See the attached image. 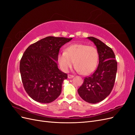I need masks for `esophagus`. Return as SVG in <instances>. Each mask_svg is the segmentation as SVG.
Segmentation results:
<instances>
[{
    "instance_id": "34e87169",
    "label": "esophagus",
    "mask_w": 135,
    "mask_h": 135,
    "mask_svg": "<svg viewBox=\"0 0 135 135\" xmlns=\"http://www.w3.org/2000/svg\"><path fill=\"white\" fill-rule=\"evenodd\" d=\"M68 78H69V79H71V78H74V75H70V74H68Z\"/></svg>"
}]
</instances>
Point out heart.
Listing matches in <instances>:
<instances>
[{
    "label": "heart",
    "instance_id": "heart-1",
    "mask_svg": "<svg viewBox=\"0 0 135 135\" xmlns=\"http://www.w3.org/2000/svg\"><path fill=\"white\" fill-rule=\"evenodd\" d=\"M99 55L97 49L83 44H73L57 57L60 68L67 72L74 65L76 70L83 75H89L95 71L99 62Z\"/></svg>",
    "mask_w": 135,
    "mask_h": 135
}]
</instances>
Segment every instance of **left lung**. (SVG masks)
I'll list each match as a JSON object with an SVG mask.
<instances>
[{
	"mask_svg": "<svg viewBox=\"0 0 135 135\" xmlns=\"http://www.w3.org/2000/svg\"><path fill=\"white\" fill-rule=\"evenodd\" d=\"M87 38L96 46L99 64L91 75L85 78L78 92L85 101L96 104L104 100L112 92L115 80L117 62L111 48L96 38L90 36Z\"/></svg>",
	"mask_w": 135,
	"mask_h": 135,
	"instance_id": "left-lung-1",
	"label": "left lung"
}]
</instances>
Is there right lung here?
Masks as SVG:
<instances>
[{"label": "right lung", "mask_w": 135, "mask_h": 135, "mask_svg": "<svg viewBox=\"0 0 135 135\" xmlns=\"http://www.w3.org/2000/svg\"><path fill=\"white\" fill-rule=\"evenodd\" d=\"M73 38L47 36L28 47L22 57L20 71L25 90L31 99L47 104L61 94L68 75L57 61L60 48Z\"/></svg>", "instance_id": "add662e5"}]
</instances>
